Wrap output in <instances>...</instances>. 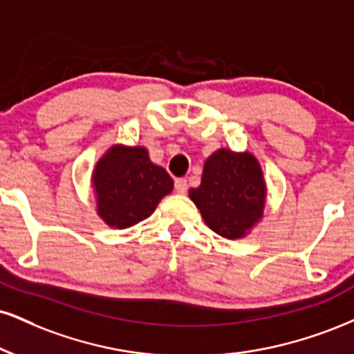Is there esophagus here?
<instances>
[{
	"label": "esophagus",
	"instance_id": "obj_1",
	"mask_svg": "<svg viewBox=\"0 0 354 354\" xmlns=\"http://www.w3.org/2000/svg\"><path fill=\"white\" fill-rule=\"evenodd\" d=\"M174 191L180 194H185L186 191H188V181H186L185 178H178V180L174 181Z\"/></svg>",
	"mask_w": 354,
	"mask_h": 354
}]
</instances>
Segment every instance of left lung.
Here are the masks:
<instances>
[{
    "mask_svg": "<svg viewBox=\"0 0 354 354\" xmlns=\"http://www.w3.org/2000/svg\"><path fill=\"white\" fill-rule=\"evenodd\" d=\"M204 223L225 239H242L263 218L267 185L252 153L219 148L204 161L201 185L189 189Z\"/></svg>",
    "mask_w": 354,
    "mask_h": 354,
    "instance_id": "1",
    "label": "left lung"
}]
</instances>
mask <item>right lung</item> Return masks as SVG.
Returning <instances> with one entry per match:
<instances>
[{
  "instance_id": "obj_1",
  "label": "right lung",
  "mask_w": 354,
  "mask_h": 354,
  "mask_svg": "<svg viewBox=\"0 0 354 354\" xmlns=\"http://www.w3.org/2000/svg\"><path fill=\"white\" fill-rule=\"evenodd\" d=\"M97 214L109 227L127 229L150 218L174 183L145 147L113 145L93 166Z\"/></svg>"
}]
</instances>
